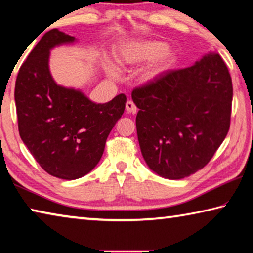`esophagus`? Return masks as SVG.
<instances>
[{
  "instance_id": "34e87169",
  "label": "esophagus",
  "mask_w": 253,
  "mask_h": 253,
  "mask_svg": "<svg viewBox=\"0 0 253 253\" xmlns=\"http://www.w3.org/2000/svg\"><path fill=\"white\" fill-rule=\"evenodd\" d=\"M126 110L127 113H133L134 114L136 112V106L132 101H127L126 105Z\"/></svg>"
}]
</instances>
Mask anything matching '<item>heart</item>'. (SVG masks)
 Here are the masks:
<instances>
[{
    "mask_svg": "<svg viewBox=\"0 0 253 253\" xmlns=\"http://www.w3.org/2000/svg\"><path fill=\"white\" fill-rule=\"evenodd\" d=\"M166 45L160 41H141V42L130 45L123 52L121 60L126 64H136L144 60L152 59L160 53H163ZM166 63L170 61V56L165 57Z\"/></svg>",
    "mask_w": 253,
    "mask_h": 253,
    "instance_id": "obj_1",
    "label": "heart"
}]
</instances>
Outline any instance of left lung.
Returning a JSON list of instances; mask_svg holds the SVG:
<instances>
[{
    "instance_id": "obj_1",
    "label": "left lung",
    "mask_w": 253,
    "mask_h": 253,
    "mask_svg": "<svg viewBox=\"0 0 253 253\" xmlns=\"http://www.w3.org/2000/svg\"><path fill=\"white\" fill-rule=\"evenodd\" d=\"M232 96L229 69L218 53L135 87L136 133L149 167L168 179L204 168L229 132Z\"/></svg>"
}]
</instances>
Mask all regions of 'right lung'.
<instances>
[{
  "instance_id": "add662e5",
  "label": "right lung",
  "mask_w": 253,
  "mask_h": 253,
  "mask_svg": "<svg viewBox=\"0 0 253 253\" xmlns=\"http://www.w3.org/2000/svg\"><path fill=\"white\" fill-rule=\"evenodd\" d=\"M74 39L58 29L45 32L20 67L14 89L23 143L45 172L67 180L85 176L97 165L126 103V95L120 94L96 104L53 82L49 50Z\"/></svg>"
}]
</instances>
